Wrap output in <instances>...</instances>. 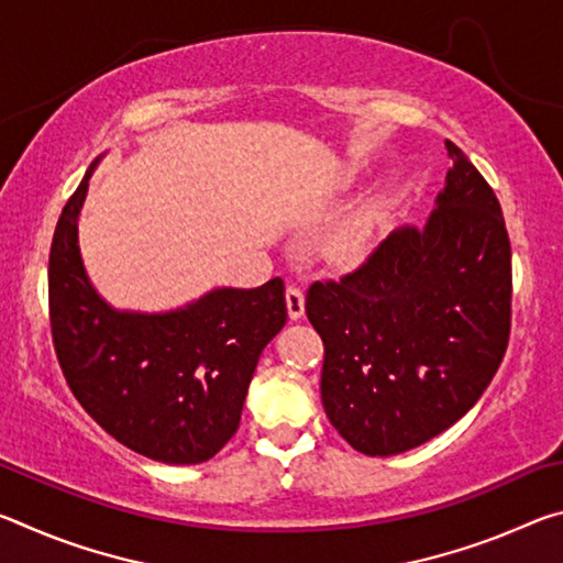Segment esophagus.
I'll list each match as a JSON object with an SVG mask.
<instances>
[{"mask_svg":"<svg viewBox=\"0 0 563 563\" xmlns=\"http://www.w3.org/2000/svg\"><path fill=\"white\" fill-rule=\"evenodd\" d=\"M285 305H288V318L300 320L305 316V295H302V290L295 288V285H290V288L285 290Z\"/></svg>","mask_w":563,"mask_h":563,"instance_id":"esophagus-1","label":"esophagus"}]
</instances>
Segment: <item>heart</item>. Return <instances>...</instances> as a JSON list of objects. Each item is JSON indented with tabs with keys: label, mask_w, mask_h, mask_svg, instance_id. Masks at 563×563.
Masks as SVG:
<instances>
[{
	"label": "heart",
	"mask_w": 563,
	"mask_h": 563,
	"mask_svg": "<svg viewBox=\"0 0 563 563\" xmlns=\"http://www.w3.org/2000/svg\"><path fill=\"white\" fill-rule=\"evenodd\" d=\"M375 241V223L369 216H357L342 223L325 241V258L338 268H350L367 258Z\"/></svg>",
	"instance_id": "1"
}]
</instances>
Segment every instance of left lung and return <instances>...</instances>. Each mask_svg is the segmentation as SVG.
<instances>
[{"mask_svg": "<svg viewBox=\"0 0 563 563\" xmlns=\"http://www.w3.org/2000/svg\"><path fill=\"white\" fill-rule=\"evenodd\" d=\"M422 228L399 225L305 312L325 342L322 407L352 450L393 456L432 440L489 387L509 342L511 247L497 196L452 141Z\"/></svg>", "mask_w": 563, "mask_h": 563, "instance_id": "1", "label": "left lung"}]
</instances>
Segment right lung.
I'll return each instance as SVG.
<instances>
[{
	"label": "right lung",
	"instance_id": "right-lung-1",
	"mask_svg": "<svg viewBox=\"0 0 563 563\" xmlns=\"http://www.w3.org/2000/svg\"><path fill=\"white\" fill-rule=\"evenodd\" d=\"M84 174L49 255L52 335L74 397L113 440L164 464H201L241 424L265 345L288 320L285 288H213L174 310H121L91 283L79 247Z\"/></svg>",
	"mask_w": 563,
	"mask_h": 563
}]
</instances>
